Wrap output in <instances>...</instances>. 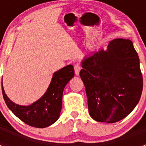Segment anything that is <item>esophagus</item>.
<instances>
[{
  "mask_svg": "<svg viewBox=\"0 0 146 146\" xmlns=\"http://www.w3.org/2000/svg\"><path fill=\"white\" fill-rule=\"evenodd\" d=\"M81 66H80V64H76V66H75V68H74V70H75V73H76V76H79V74H80V70H81Z\"/></svg>",
  "mask_w": 146,
  "mask_h": 146,
  "instance_id": "esophagus-1",
  "label": "esophagus"
}]
</instances>
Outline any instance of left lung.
I'll use <instances>...</instances> for the list:
<instances>
[{"label":"left lung","instance_id":"obj_1","mask_svg":"<svg viewBox=\"0 0 146 146\" xmlns=\"http://www.w3.org/2000/svg\"><path fill=\"white\" fill-rule=\"evenodd\" d=\"M81 65L80 76L94 120L115 123L133 111L142 93L143 77L131 41L114 39L106 51L91 52Z\"/></svg>","mask_w":146,"mask_h":146}]
</instances>
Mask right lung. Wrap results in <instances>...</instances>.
<instances>
[{"instance_id": "right-lung-1", "label": "right lung", "mask_w": 146, "mask_h": 146, "mask_svg": "<svg viewBox=\"0 0 146 146\" xmlns=\"http://www.w3.org/2000/svg\"><path fill=\"white\" fill-rule=\"evenodd\" d=\"M73 77L74 68L72 65L55 72L43 96L29 106L19 105L10 100L5 93L2 82L3 96L8 108L23 122L33 127H48L59 118L64 88Z\"/></svg>"}]
</instances>
